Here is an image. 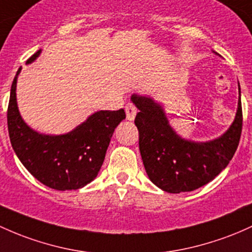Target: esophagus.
<instances>
[{
	"mask_svg": "<svg viewBox=\"0 0 252 252\" xmlns=\"http://www.w3.org/2000/svg\"><path fill=\"white\" fill-rule=\"evenodd\" d=\"M136 107L135 105H132L131 103H128L126 105V120L128 121H134L135 116H136Z\"/></svg>",
	"mask_w": 252,
	"mask_h": 252,
	"instance_id": "esophagus-1",
	"label": "esophagus"
}]
</instances>
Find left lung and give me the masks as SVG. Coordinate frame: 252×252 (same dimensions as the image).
Here are the masks:
<instances>
[{
	"mask_svg": "<svg viewBox=\"0 0 252 252\" xmlns=\"http://www.w3.org/2000/svg\"><path fill=\"white\" fill-rule=\"evenodd\" d=\"M137 112L139 146L146 172L161 190L171 193L192 191L213 181L231 161L239 145L243 126L240 101L236 118L219 139L193 142L171 128L164 109L149 96L131 95Z\"/></svg>",
	"mask_w": 252,
	"mask_h": 252,
	"instance_id": "left-lung-1",
	"label": "left lung"
}]
</instances>
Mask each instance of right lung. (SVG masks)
<instances>
[{
  "instance_id": "1",
  "label": "right lung",
  "mask_w": 252,
  "mask_h": 252,
  "mask_svg": "<svg viewBox=\"0 0 252 252\" xmlns=\"http://www.w3.org/2000/svg\"><path fill=\"white\" fill-rule=\"evenodd\" d=\"M40 50L27 60L39 56ZM13 80L7 122L12 147L23 165L40 183L56 190H76L91 183L103 165L116 126L126 118L123 109L98 111L74 130L63 135H44L25 123L16 104V80Z\"/></svg>"
}]
</instances>
